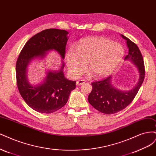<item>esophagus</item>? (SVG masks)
<instances>
[{"mask_svg": "<svg viewBox=\"0 0 156 156\" xmlns=\"http://www.w3.org/2000/svg\"><path fill=\"white\" fill-rule=\"evenodd\" d=\"M85 83V80H80L76 82V85L77 86H80V85H83Z\"/></svg>", "mask_w": 156, "mask_h": 156, "instance_id": "esophagus-1", "label": "esophagus"}]
</instances>
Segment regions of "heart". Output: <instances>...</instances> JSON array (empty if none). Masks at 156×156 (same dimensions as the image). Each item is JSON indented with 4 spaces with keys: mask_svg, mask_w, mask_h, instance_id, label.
<instances>
[{
    "mask_svg": "<svg viewBox=\"0 0 156 156\" xmlns=\"http://www.w3.org/2000/svg\"><path fill=\"white\" fill-rule=\"evenodd\" d=\"M124 56L120 44L101 36L85 37L75 50L70 48L65 55L67 67L74 76L81 74L87 65V71L94 78L107 76L117 67Z\"/></svg>",
    "mask_w": 156,
    "mask_h": 156,
    "instance_id": "heart-1",
    "label": "heart"
}]
</instances>
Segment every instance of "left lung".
I'll list each match as a JSON object with an SVG mask.
<instances>
[{
  "label": "left lung",
  "mask_w": 156,
  "mask_h": 156,
  "mask_svg": "<svg viewBox=\"0 0 156 156\" xmlns=\"http://www.w3.org/2000/svg\"><path fill=\"white\" fill-rule=\"evenodd\" d=\"M121 36L126 40L129 49L124 59L129 60L136 65L139 73V80L136 86L126 91L115 88L111 82V76L92 82L93 89L89 94L88 101L94 108L105 114L116 113L126 108L136 96L144 79V61L139 48L128 37L123 35Z\"/></svg>",
  "instance_id": "1"
}]
</instances>
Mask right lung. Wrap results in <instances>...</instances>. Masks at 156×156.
Masks as SVG:
<instances>
[{
	"instance_id": "add662e5",
	"label": "right lung",
	"mask_w": 156,
	"mask_h": 156,
	"mask_svg": "<svg viewBox=\"0 0 156 156\" xmlns=\"http://www.w3.org/2000/svg\"><path fill=\"white\" fill-rule=\"evenodd\" d=\"M69 32L51 28L37 33L30 39L20 52L16 63V79L19 91L30 107L42 113H52L66 104L69 94L76 88V82L65 77L62 64L59 71H48L44 82L33 86L27 78V67L36 58H43L54 50L63 59Z\"/></svg>"
}]
</instances>
